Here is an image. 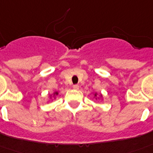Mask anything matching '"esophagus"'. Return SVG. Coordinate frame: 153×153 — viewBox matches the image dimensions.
I'll return each instance as SVG.
<instances>
[{
  "label": "esophagus",
  "mask_w": 153,
  "mask_h": 153,
  "mask_svg": "<svg viewBox=\"0 0 153 153\" xmlns=\"http://www.w3.org/2000/svg\"><path fill=\"white\" fill-rule=\"evenodd\" d=\"M73 88H74V89L78 90V89H79V85H73Z\"/></svg>",
  "instance_id": "1"
}]
</instances>
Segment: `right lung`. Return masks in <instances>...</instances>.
I'll return each mask as SVG.
<instances>
[{"label":"right lung","instance_id":"1","mask_svg":"<svg viewBox=\"0 0 153 153\" xmlns=\"http://www.w3.org/2000/svg\"><path fill=\"white\" fill-rule=\"evenodd\" d=\"M56 95H57V93H56Z\"/></svg>","mask_w":153,"mask_h":153}]
</instances>
